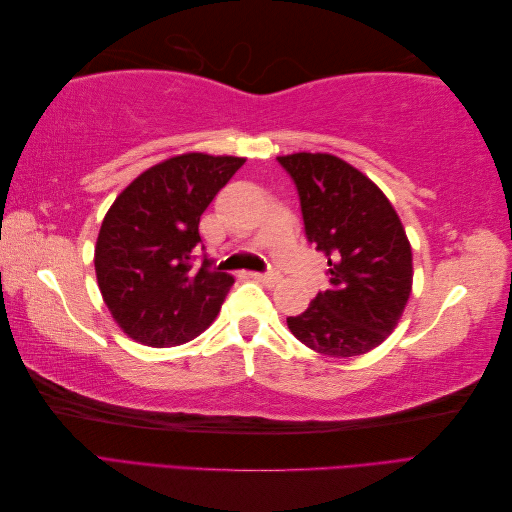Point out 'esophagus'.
Instances as JSON below:
<instances>
[{
  "label": "esophagus",
  "instance_id": "esophagus-1",
  "mask_svg": "<svg viewBox=\"0 0 512 512\" xmlns=\"http://www.w3.org/2000/svg\"><path fill=\"white\" fill-rule=\"evenodd\" d=\"M252 277H254V280L262 282V284H267V286H273V284H277V280H280V275L273 273V271H267V273H252Z\"/></svg>",
  "mask_w": 512,
  "mask_h": 512
}]
</instances>
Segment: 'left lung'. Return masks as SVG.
<instances>
[{
    "label": "left lung",
    "mask_w": 512,
    "mask_h": 512,
    "mask_svg": "<svg viewBox=\"0 0 512 512\" xmlns=\"http://www.w3.org/2000/svg\"><path fill=\"white\" fill-rule=\"evenodd\" d=\"M299 194L305 237L327 256L331 286L303 314L286 318L292 335L320 354H365L395 329L412 290V250L378 185L329 153L277 158Z\"/></svg>",
    "instance_id": "8db88e82"
}]
</instances>
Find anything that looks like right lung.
Returning a JSON list of instances; mask_svg holds the SVG:
<instances>
[{
	"instance_id": "add662e5",
	"label": "right lung",
	"mask_w": 512,
	"mask_h": 512,
	"mask_svg": "<svg viewBox=\"0 0 512 512\" xmlns=\"http://www.w3.org/2000/svg\"><path fill=\"white\" fill-rule=\"evenodd\" d=\"M243 158L183 153L151 166L108 209L96 243V275L108 312L153 348L190 342L218 316L232 275L196 267L200 215Z\"/></svg>"
}]
</instances>
